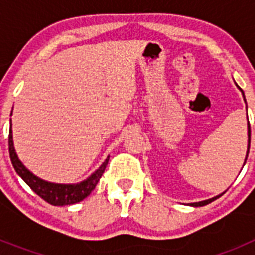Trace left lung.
Segmentation results:
<instances>
[{
	"label": "left lung",
	"instance_id": "1",
	"mask_svg": "<svg viewBox=\"0 0 255 255\" xmlns=\"http://www.w3.org/2000/svg\"><path fill=\"white\" fill-rule=\"evenodd\" d=\"M236 87L239 88V85L236 84ZM239 89H240V88H239ZM240 92H242L243 97H244V101H245L244 92H243L242 89H240ZM245 103H247V101H245ZM249 148H251V124H249V121H248V149H247V155H245V161H244V164H245V162H247V158H248V153H249ZM243 167H244V166H243ZM224 193H225V191H224ZM224 193H221V194L216 195V197H213V198H209V199L202 200V202H195V203H190V206H193V207H203V206H206V204H208V203H211V202H213V200H216V199H217V198H220L221 195L224 194Z\"/></svg>",
	"mask_w": 255,
	"mask_h": 255
}]
</instances>
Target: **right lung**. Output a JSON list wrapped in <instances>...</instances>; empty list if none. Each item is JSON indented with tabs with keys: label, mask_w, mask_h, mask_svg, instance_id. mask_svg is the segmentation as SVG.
I'll list each match as a JSON object with an SVG mask.
<instances>
[{
	"label": "right lung",
	"mask_w": 255,
	"mask_h": 255,
	"mask_svg": "<svg viewBox=\"0 0 255 255\" xmlns=\"http://www.w3.org/2000/svg\"><path fill=\"white\" fill-rule=\"evenodd\" d=\"M8 152H10L11 162L17 175L26 182V185H29L31 190L52 206H70V204L82 202L84 198H87L96 188L97 182L100 181L110 159V155H108L100 167L83 181L76 182V184H58V182H51L40 179L22 164L13 147L12 125H10V134H8Z\"/></svg>",
	"instance_id": "obj_1"
}]
</instances>
